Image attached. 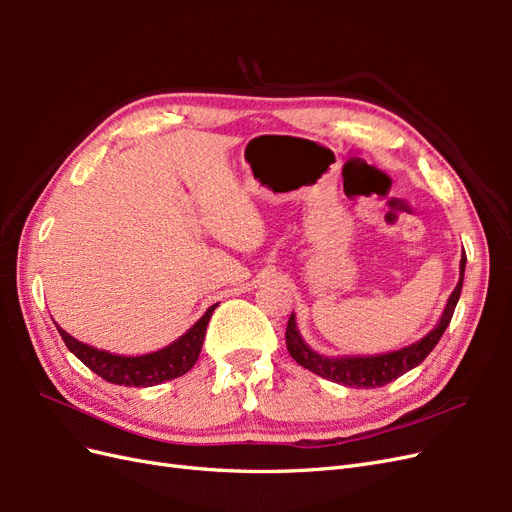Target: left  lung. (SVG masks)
Segmentation results:
<instances>
[{
	"mask_svg": "<svg viewBox=\"0 0 512 512\" xmlns=\"http://www.w3.org/2000/svg\"><path fill=\"white\" fill-rule=\"evenodd\" d=\"M463 271H466V254L461 256L459 282L451 292V297H448L440 322L421 339V342H416L412 346H406L395 352L376 354V356H342V359L337 356V359H329V356L314 352L303 342V337L297 329V320H294V314H290L288 327H286V348L292 359L301 367L314 371V374H318L320 378L333 380L337 384L354 386V389H376V386L389 384L399 376H404L406 371L414 369L416 365H421L425 361V356L440 342L448 322H451L455 314V307L463 286Z\"/></svg>",
	"mask_w": 512,
	"mask_h": 512,
	"instance_id": "8db88e82",
	"label": "left lung"
}]
</instances>
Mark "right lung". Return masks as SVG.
Wrapping results in <instances>:
<instances>
[{
	"mask_svg": "<svg viewBox=\"0 0 512 512\" xmlns=\"http://www.w3.org/2000/svg\"><path fill=\"white\" fill-rule=\"evenodd\" d=\"M215 305H211L205 316L200 318L188 333H183L177 342L158 352L143 356H123L98 350L94 346L79 342V339H74L61 327H57V331L76 359L83 361L106 382L123 386H156L166 380H175L194 367V363L198 361L200 348H203L205 331Z\"/></svg>",
	"mask_w": 512,
	"mask_h": 512,
	"instance_id": "1",
	"label": "right lung"
}]
</instances>
